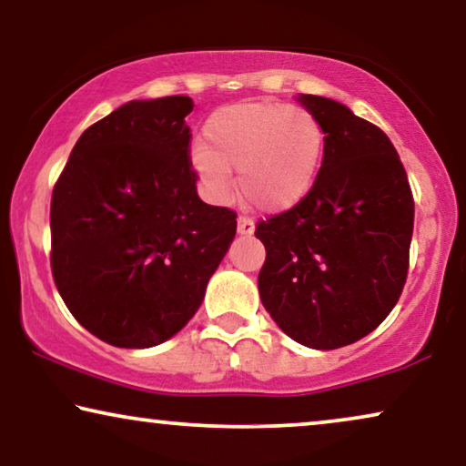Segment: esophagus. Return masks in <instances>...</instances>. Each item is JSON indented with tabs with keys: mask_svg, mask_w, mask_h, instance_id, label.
<instances>
[{
	"mask_svg": "<svg viewBox=\"0 0 466 466\" xmlns=\"http://www.w3.org/2000/svg\"><path fill=\"white\" fill-rule=\"evenodd\" d=\"M238 233L241 238H250L254 233V222L250 218H238Z\"/></svg>",
	"mask_w": 466,
	"mask_h": 466,
	"instance_id": "esophagus-1",
	"label": "esophagus"
}]
</instances>
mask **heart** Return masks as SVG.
Returning <instances> with one entry per match:
<instances>
[{
  "mask_svg": "<svg viewBox=\"0 0 466 466\" xmlns=\"http://www.w3.org/2000/svg\"><path fill=\"white\" fill-rule=\"evenodd\" d=\"M322 157L324 131L309 112L279 101H248L208 118L203 146L190 163L212 201L231 199V171H239L241 197L260 212L282 214L311 193Z\"/></svg>",
  "mask_w": 466,
  "mask_h": 466,
  "instance_id": "heart-1",
  "label": "heart"
}]
</instances>
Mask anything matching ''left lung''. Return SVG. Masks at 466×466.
I'll use <instances>...</instances> for the list:
<instances>
[{"label": "left lung", "mask_w": 466, "mask_h": 466, "mask_svg": "<svg viewBox=\"0 0 466 466\" xmlns=\"http://www.w3.org/2000/svg\"><path fill=\"white\" fill-rule=\"evenodd\" d=\"M299 104L320 123L324 157L311 193L258 222L267 258L258 295L290 339L337 350L384 322L405 286L413 197L388 136L318 95Z\"/></svg>", "instance_id": "8db88e82"}]
</instances>
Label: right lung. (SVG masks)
<instances>
[{
	"mask_svg": "<svg viewBox=\"0 0 466 466\" xmlns=\"http://www.w3.org/2000/svg\"><path fill=\"white\" fill-rule=\"evenodd\" d=\"M187 95L133 99L76 142L50 203L53 276L72 316L116 348L187 327L235 238L190 169Z\"/></svg>",
	"mask_w": 466,
	"mask_h": 466,
	"instance_id": "add662e5",
	"label": "right lung"
}]
</instances>
